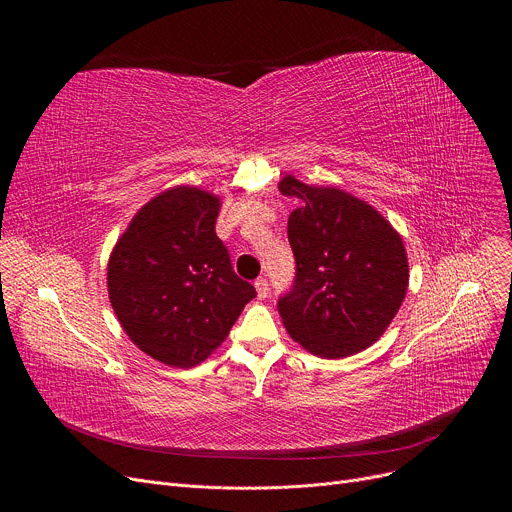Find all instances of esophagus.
I'll return each mask as SVG.
<instances>
[{
  "label": "esophagus",
  "instance_id": "1",
  "mask_svg": "<svg viewBox=\"0 0 512 512\" xmlns=\"http://www.w3.org/2000/svg\"><path fill=\"white\" fill-rule=\"evenodd\" d=\"M255 289H257V296L261 298V300H265L267 296H269V283H267V279H257L255 281Z\"/></svg>",
  "mask_w": 512,
  "mask_h": 512
}]
</instances>
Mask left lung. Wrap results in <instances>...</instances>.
I'll return each instance as SVG.
<instances>
[{
    "instance_id": "left-lung-1",
    "label": "left lung",
    "mask_w": 512,
    "mask_h": 512,
    "mask_svg": "<svg viewBox=\"0 0 512 512\" xmlns=\"http://www.w3.org/2000/svg\"><path fill=\"white\" fill-rule=\"evenodd\" d=\"M279 192L300 202L287 221L296 279L277 302L285 330L324 358L369 348L389 328L409 285L399 233L371 204L338 188L285 176Z\"/></svg>"
}]
</instances>
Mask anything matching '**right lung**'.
I'll return each instance as SVG.
<instances>
[{
	"instance_id": "add662e5",
	"label": "right lung",
	"mask_w": 512,
	"mask_h": 512,
	"mask_svg": "<svg viewBox=\"0 0 512 512\" xmlns=\"http://www.w3.org/2000/svg\"><path fill=\"white\" fill-rule=\"evenodd\" d=\"M221 200L176 186L133 216L107 267L109 300L131 342L190 369L229 336L257 291L231 265L214 233Z\"/></svg>"
}]
</instances>
